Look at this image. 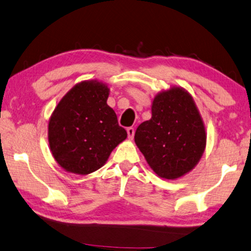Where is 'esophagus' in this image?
<instances>
[{
	"label": "esophagus",
	"instance_id": "34e87169",
	"mask_svg": "<svg viewBox=\"0 0 251 251\" xmlns=\"http://www.w3.org/2000/svg\"><path fill=\"white\" fill-rule=\"evenodd\" d=\"M126 132H128V138L129 139H133L134 137V129L132 126H130V128L126 129Z\"/></svg>",
	"mask_w": 251,
	"mask_h": 251
}]
</instances>
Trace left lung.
Returning a JSON list of instances; mask_svg holds the SVG:
<instances>
[{"label": "left lung", "instance_id": "obj_1", "mask_svg": "<svg viewBox=\"0 0 251 251\" xmlns=\"http://www.w3.org/2000/svg\"><path fill=\"white\" fill-rule=\"evenodd\" d=\"M134 141L160 177L175 179L195 168L206 147V132L192 96L179 87L162 91L152 117L142 122Z\"/></svg>", "mask_w": 251, "mask_h": 251}]
</instances>
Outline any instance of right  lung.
Listing matches in <instances>:
<instances>
[{
    "label": "right lung",
    "mask_w": 251,
    "mask_h": 251,
    "mask_svg": "<svg viewBox=\"0 0 251 251\" xmlns=\"http://www.w3.org/2000/svg\"><path fill=\"white\" fill-rule=\"evenodd\" d=\"M109 88L97 80L81 81L57 104L48 123L51 154L65 171L87 175L108 160L126 138L112 108Z\"/></svg>",
    "instance_id": "add662e5"
}]
</instances>
